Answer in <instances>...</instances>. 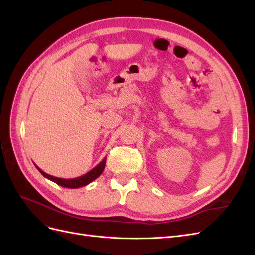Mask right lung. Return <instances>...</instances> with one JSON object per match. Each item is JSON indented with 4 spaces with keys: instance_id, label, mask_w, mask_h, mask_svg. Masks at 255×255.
<instances>
[{
    "instance_id": "add662e5",
    "label": "right lung",
    "mask_w": 255,
    "mask_h": 255,
    "mask_svg": "<svg viewBox=\"0 0 255 255\" xmlns=\"http://www.w3.org/2000/svg\"><path fill=\"white\" fill-rule=\"evenodd\" d=\"M105 163H106V157H104L103 160L100 161V163L95 168H92L90 171H88L87 173H85L84 175H81L79 177H74V179H61V177L53 176V175H50L48 173H45L44 171H42L39 167H37L36 165L35 166L38 170H39V172L45 177V179L56 183L57 185H60V186H63V187L80 188L83 186H86V185H88L92 181H95L97 177L101 175V173L103 172L104 168H105Z\"/></svg>"
}]
</instances>
